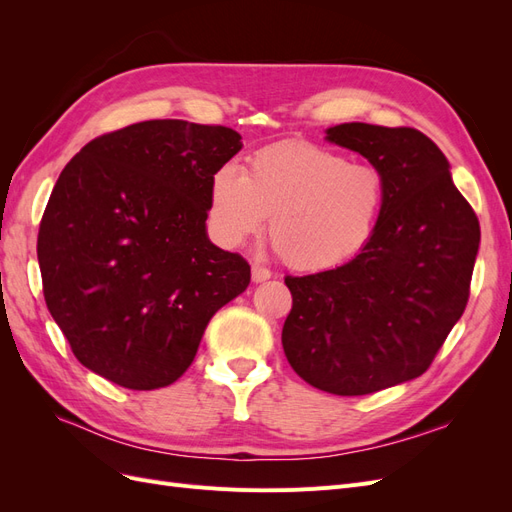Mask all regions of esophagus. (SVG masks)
<instances>
[{
  "instance_id": "obj_1",
  "label": "esophagus",
  "mask_w": 512,
  "mask_h": 512,
  "mask_svg": "<svg viewBox=\"0 0 512 512\" xmlns=\"http://www.w3.org/2000/svg\"><path fill=\"white\" fill-rule=\"evenodd\" d=\"M252 280L256 284L267 282V280H271V271L267 267H262V265H252Z\"/></svg>"
}]
</instances>
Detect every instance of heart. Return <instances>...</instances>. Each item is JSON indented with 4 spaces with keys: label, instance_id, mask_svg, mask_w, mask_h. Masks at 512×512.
Segmentation results:
<instances>
[{
    "label": "heart",
    "instance_id": "obj_1",
    "mask_svg": "<svg viewBox=\"0 0 512 512\" xmlns=\"http://www.w3.org/2000/svg\"><path fill=\"white\" fill-rule=\"evenodd\" d=\"M386 179L376 166L307 141L271 145L245 173L224 164L209 190V224L226 247L256 235L269 215V237L288 267L327 271L361 254L376 235Z\"/></svg>",
    "mask_w": 512,
    "mask_h": 512
}]
</instances>
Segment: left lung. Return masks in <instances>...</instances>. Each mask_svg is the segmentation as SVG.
Returning a JSON list of instances; mask_svg holds the SVG:
<instances>
[{
	"instance_id": "obj_1",
	"label": "left lung",
	"mask_w": 512,
	"mask_h": 512,
	"mask_svg": "<svg viewBox=\"0 0 512 512\" xmlns=\"http://www.w3.org/2000/svg\"><path fill=\"white\" fill-rule=\"evenodd\" d=\"M327 141L386 179L376 235L342 267L286 277L290 367L320 391L369 395L425 374L461 318L480 243L451 164L414 128L339 123Z\"/></svg>"
}]
</instances>
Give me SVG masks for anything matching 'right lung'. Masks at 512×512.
Wrapping results in <instances>:
<instances>
[{"label":"right lung","instance_id":"right-lung-1","mask_svg":"<svg viewBox=\"0 0 512 512\" xmlns=\"http://www.w3.org/2000/svg\"><path fill=\"white\" fill-rule=\"evenodd\" d=\"M224 126L153 119L102 134L61 170L38 232L44 301L87 369L132 391L173 384L213 314L250 284L207 237Z\"/></svg>","mask_w":512,"mask_h":512}]
</instances>
